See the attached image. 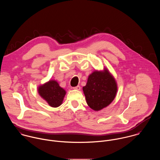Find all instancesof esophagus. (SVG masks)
<instances>
[{
  "label": "esophagus",
  "instance_id": "esophagus-1",
  "mask_svg": "<svg viewBox=\"0 0 160 160\" xmlns=\"http://www.w3.org/2000/svg\"><path fill=\"white\" fill-rule=\"evenodd\" d=\"M73 89H74V90H78V91H79V90L81 89V87H80L79 86H76V87H74V88H73Z\"/></svg>",
  "mask_w": 160,
  "mask_h": 160
}]
</instances>
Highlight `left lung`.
Here are the masks:
<instances>
[{"label": "left lung", "mask_w": 160, "mask_h": 160, "mask_svg": "<svg viewBox=\"0 0 160 160\" xmlns=\"http://www.w3.org/2000/svg\"><path fill=\"white\" fill-rule=\"evenodd\" d=\"M88 106L95 112L108 107L118 91L114 76L107 68L95 70L89 74L87 84L82 88Z\"/></svg>", "instance_id": "left-lung-1"}]
</instances>
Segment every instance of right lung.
<instances>
[{
  "mask_svg": "<svg viewBox=\"0 0 160 160\" xmlns=\"http://www.w3.org/2000/svg\"><path fill=\"white\" fill-rule=\"evenodd\" d=\"M38 93L52 107L60 106L67 93L66 91L61 88L58 82L50 79L44 84L39 86Z\"/></svg>",
  "mask_w": 160,
  "mask_h": 160,
  "instance_id": "obj_1",
  "label": "right lung"
}]
</instances>
